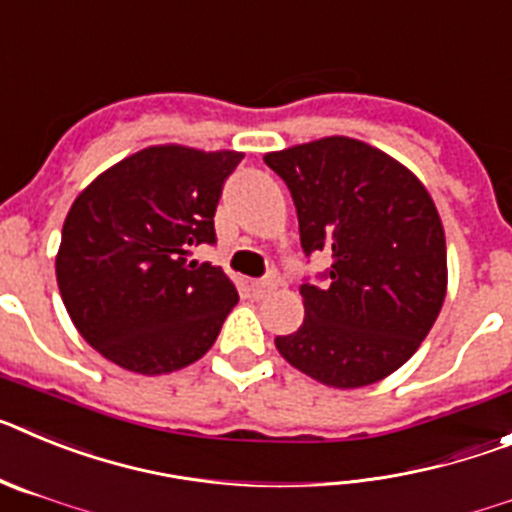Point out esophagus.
<instances>
[{"label": "esophagus", "mask_w": 512, "mask_h": 512, "mask_svg": "<svg viewBox=\"0 0 512 512\" xmlns=\"http://www.w3.org/2000/svg\"><path fill=\"white\" fill-rule=\"evenodd\" d=\"M248 287H251V292L256 297H264L266 292H269L271 287H274V279L271 277H264V279H251V284H248Z\"/></svg>", "instance_id": "1"}]
</instances>
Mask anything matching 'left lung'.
<instances>
[{"mask_svg":"<svg viewBox=\"0 0 512 512\" xmlns=\"http://www.w3.org/2000/svg\"><path fill=\"white\" fill-rule=\"evenodd\" d=\"M287 184L310 259L330 266L300 287L305 320L279 354L328 387H366L400 369L446 297V238L431 194L395 158L354 138L266 153Z\"/></svg>","mask_w":512,"mask_h":512,"instance_id":"8db88e82","label":"left lung"}]
</instances>
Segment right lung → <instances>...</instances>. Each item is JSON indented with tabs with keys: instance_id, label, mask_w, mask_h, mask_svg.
Wrapping results in <instances>:
<instances>
[{
	"instance_id": "add662e5",
	"label": "right lung",
	"mask_w": 512,
	"mask_h": 512,
	"mask_svg": "<svg viewBox=\"0 0 512 512\" xmlns=\"http://www.w3.org/2000/svg\"><path fill=\"white\" fill-rule=\"evenodd\" d=\"M241 158L143 148L76 197L56 279L76 330L104 359L169 374L210 351L238 292L220 266L187 256L217 241V202Z\"/></svg>"
}]
</instances>
